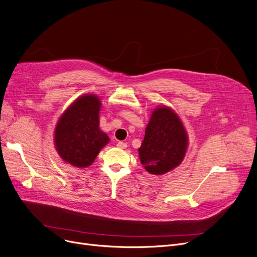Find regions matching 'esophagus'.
I'll return each instance as SVG.
<instances>
[{
    "label": "esophagus",
    "instance_id": "esophagus-1",
    "mask_svg": "<svg viewBox=\"0 0 257 257\" xmlns=\"http://www.w3.org/2000/svg\"><path fill=\"white\" fill-rule=\"evenodd\" d=\"M116 146H117L118 148H120V149H125V148L127 147V144L124 143V142H118V143L116 144Z\"/></svg>",
    "mask_w": 257,
    "mask_h": 257
}]
</instances>
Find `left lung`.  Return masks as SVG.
I'll return each instance as SVG.
<instances>
[{"instance_id": "1", "label": "left lung", "mask_w": 257, "mask_h": 257, "mask_svg": "<svg viewBox=\"0 0 257 257\" xmlns=\"http://www.w3.org/2000/svg\"><path fill=\"white\" fill-rule=\"evenodd\" d=\"M186 149L187 134L179 116L167 106L157 108L139 149L142 165L151 174H166L181 164Z\"/></svg>"}]
</instances>
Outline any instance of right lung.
Listing matches in <instances>:
<instances>
[{"mask_svg": "<svg viewBox=\"0 0 257 257\" xmlns=\"http://www.w3.org/2000/svg\"><path fill=\"white\" fill-rule=\"evenodd\" d=\"M100 107L98 97L85 94L60 116L55 129V147L65 163L86 168L109 142L107 134L99 128Z\"/></svg>", "mask_w": 257, "mask_h": 257, "instance_id": "obj_1", "label": "right lung"}]
</instances>
